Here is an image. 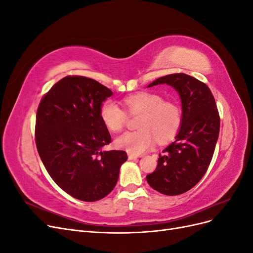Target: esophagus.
<instances>
[{
	"label": "esophagus",
	"mask_w": 253,
	"mask_h": 253,
	"mask_svg": "<svg viewBox=\"0 0 253 253\" xmlns=\"http://www.w3.org/2000/svg\"><path fill=\"white\" fill-rule=\"evenodd\" d=\"M127 157H128V159H129V160H133V159L139 158L140 156H139V155H135V154H131V153H128V154H127Z\"/></svg>",
	"instance_id": "obj_1"
}]
</instances>
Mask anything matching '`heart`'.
Wrapping results in <instances>:
<instances>
[{"instance_id":"b5f03b06","label":"heart","mask_w":253,"mask_h":253,"mask_svg":"<svg viewBox=\"0 0 253 253\" xmlns=\"http://www.w3.org/2000/svg\"><path fill=\"white\" fill-rule=\"evenodd\" d=\"M125 105L129 114H141L137 122V127L140 129L117 137L115 145L120 150L139 155L154 148L157 139L165 142L178 132L182 115L176 102L164 101V98L155 93L140 91L126 97ZM99 115L111 132H119L126 125V112L113 100L102 103Z\"/></svg>"}]
</instances>
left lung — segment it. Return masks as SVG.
Segmentation results:
<instances>
[{
    "label": "left lung",
    "instance_id": "left-lung-1",
    "mask_svg": "<svg viewBox=\"0 0 253 253\" xmlns=\"http://www.w3.org/2000/svg\"><path fill=\"white\" fill-rule=\"evenodd\" d=\"M168 84L181 101V125L175 140L159 154L149 185L165 195H179L193 188L211 163L219 134V115L210 88L186 74H172L149 84Z\"/></svg>",
    "mask_w": 253,
    "mask_h": 253
}]
</instances>
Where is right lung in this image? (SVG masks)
I'll return each instance as SVG.
<instances>
[{"label": "right lung", "instance_id": "add662e5", "mask_svg": "<svg viewBox=\"0 0 253 253\" xmlns=\"http://www.w3.org/2000/svg\"><path fill=\"white\" fill-rule=\"evenodd\" d=\"M113 91L94 79L67 76L39 104L36 144L50 177L66 193L96 202L115 188L125 151H103L111 135L100 119L102 103Z\"/></svg>", "mask_w": 253, "mask_h": 253}]
</instances>
